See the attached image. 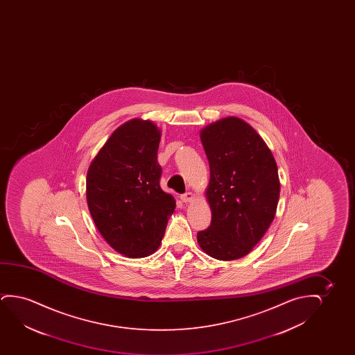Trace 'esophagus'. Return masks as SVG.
Returning <instances> with one entry per match:
<instances>
[{"instance_id": "obj_1", "label": "esophagus", "mask_w": 355, "mask_h": 355, "mask_svg": "<svg viewBox=\"0 0 355 355\" xmlns=\"http://www.w3.org/2000/svg\"><path fill=\"white\" fill-rule=\"evenodd\" d=\"M180 200L187 204V202H190V201H193V200H194V195H193V193L188 191V193H184V194L180 195Z\"/></svg>"}]
</instances>
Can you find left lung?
Listing matches in <instances>:
<instances>
[{"label": "left lung", "instance_id": "left-lung-1", "mask_svg": "<svg viewBox=\"0 0 355 355\" xmlns=\"http://www.w3.org/2000/svg\"><path fill=\"white\" fill-rule=\"evenodd\" d=\"M200 138L209 164L206 198L212 219L198 243L216 259H238L252 251L275 217L277 162L262 137L239 117L211 123Z\"/></svg>", "mask_w": 355, "mask_h": 355}]
</instances>
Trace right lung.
Listing matches in <instances>:
<instances>
[{"label": "right lung", "instance_id": "right-lung-1", "mask_svg": "<svg viewBox=\"0 0 355 355\" xmlns=\"http://www.w3.org/2000/svg\"><path fill=\"white\" fill-rule=\"evenodd\" d=\"M160 138L153 122L133 119L112 133L88 168L86 196L93 222L127 257L155 252L175 212L173 196L160 187Z\"/></svg>", "mask_w": 355, "mask_h": 355}]
</instances>
